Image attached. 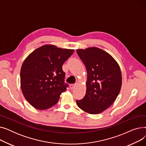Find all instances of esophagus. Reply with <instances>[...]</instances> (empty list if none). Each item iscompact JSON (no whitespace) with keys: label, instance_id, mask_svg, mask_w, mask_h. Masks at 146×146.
<instances>
[{"label":"esophagus","instance_id":"obj_1","mask_svg":"<svg viewBox=\"0 0 146 146\" xmlns=\"http://www.w3.org/2000/svg\"><path fill=\"white\" fill-rule=\"evenodd\" d=\"M76 86V85H74V84H72V85H70V89H73L75 88V87Z\"/></svg>","mask_w":146,"mask_h":146}]
</instances>
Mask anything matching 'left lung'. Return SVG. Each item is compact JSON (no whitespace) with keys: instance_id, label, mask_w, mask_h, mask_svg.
Wrapping results in <instances>:
<instances>
[{"instance_id":"obj_1","label":"left lung","mask_w":146,"mask_h":146,"mask_svg":"<svg viewBox=\"0 0 146 146\" xmlns=\"http://www.w3.org/2000/svg\"><path fill=\"white\" fill-rule=\"evenodd\" d=\"M76 51L88 74L85 96L76 104L88 113H100L108 108L119 95L122 85L119 66L110 54L97 47Z\"/></svg>"}]
</instances>
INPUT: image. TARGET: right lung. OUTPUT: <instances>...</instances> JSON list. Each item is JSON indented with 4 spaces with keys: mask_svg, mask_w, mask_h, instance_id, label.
I'll list each match as a JSON object with an SVG mask.
<instances>
[{
    "mask_svg": "<svg viewBox=\"0 0 146 146\" xmlns=\"http://www.w3.org/2000/svg\"><path fill=\"white\" fill-rule=\"evenodd\" d=\"M73 52L74 50L48 44L36 48L25 58L21 69V88L35 108H50L66 90L62 66Z\"/></svg>",
    "mask_w": 146,
    "mask_h": 146,
    "instance_id": "1",
    "label": "right lung"
}]
</instances>
